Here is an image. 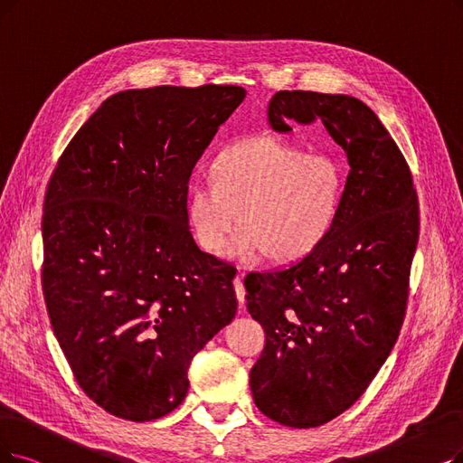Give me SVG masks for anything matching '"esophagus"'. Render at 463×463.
<instances>
[{
    "label": "esophagus",
    "instance_id": "obj_1",
    "mask_svg": "<svg viewBox=\"0 0 463 463\" xmlns=\"http://www.w3.org/2000/svg\"><path fill=\"white\" fill-rule=\"evenodd\" d=\"M233 288H235V294H237V300L239 304H245V285H243V275H237L233 279Z\"/></svg>",
    "mask_w": 463,
    "mask_h": 463
}]
</instances>
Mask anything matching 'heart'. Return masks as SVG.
Here are the masks:
<instances>
[{
	"label": "heart",
	"mask_w": 463,
	"mask_h": 463,
	"mask_svg": "<svg viewBox=\"0 0 463 463\" xmlns=\"http://www.w3.org/2000/svg\"><path fill=\"white\" fill-rule=\"evenodd\" d=\"M347 184L342 157L304 152L277 137L235 142L197 178L188 194V222L197 245L252 264L269 254L292 262L316 250L335 228Z\"/></svg>",
	"instance_id": "1"
}]
</instances>
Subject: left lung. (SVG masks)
I'll return each instance as SVG.
<instances>
[{"mask_svg":"<svg viewBox=\"0 0 463 463\" xmlns=\"http://www.w3.org/2000/svg\"><path fill=\"white\" fill-rule=\"evenodd\" d=\"M275 131L319 119L347 157L342 209L302 260L249 273L247 309L266 330L250 371L258 409L288 428L340 416L393 349L409 302L420 213L411 167L376 114L347 95L279 90Z\"/></svg>","mask_w":463,"mask_h":463,"instance_id":"8db88e82","label":"left lung"}]
</instances>
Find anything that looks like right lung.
<instances>
[{
	"mask_svg": "<svg viewBox=\"0 0 463 463\" xmlns=\"http://www.w3.org/2000/svg\"><path fill=\"white\" fill-rule=\"evenodd\" d=\"M237 85L121 90L66 146L43 201L42 288L85 395L152 421L188 393L197 351L237 311L235 268L203 252L188 184Z\"/></svg>",
	"mask_w": 463,
	"mask_h": 463,
	"instance_id": "obj_1",
	"label": "right lung"
}]
</instances>
